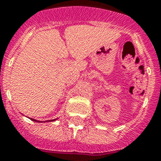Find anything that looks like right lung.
I'll return each instance as SVG.
<instances>
[{
    "label": "right lung",
    "instance_id": "add662e5",
    "mask_svg": "<svg viewBox=\"0 0 161 161\" xmlns=\"http://www.w3.org/2000/svg\"><path fill=\"white\" fill-rule=\"evenodd\" d=\"M30 119L32 120V121H35V122H37V123H43V122H53L55 120H57L58 119H51V120H47V121H40V120H36V119H31V118H29Z\"/></svg>",
    "mask_w": 161,
    "mask_h": 161
}]
</instances>
